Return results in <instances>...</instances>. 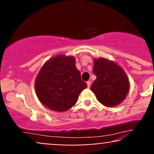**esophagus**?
Here are the masks:
<instances>
[{
  "label": "esophagus",
  "mask_w": 154,
  "mask_h": 154,
  "mask_svg": "<svg viewBox=\"0 0 154 154\" xmlns=\"http://www.w3.org/2000/svg\"><path fill=\"white\" fill-rule=\"evenodd\" d=\"M87 85H88V88H91V81H88Z\"/></svg>",
  "instance_id": "esophagus-1"
}]
</instances>
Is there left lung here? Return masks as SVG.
<instances>
[{
	"label": "left lung",
	"mask_w": 154,
	"mask_h": 154,
	"mask_svg": "<svg viewBox=\"0 0 154 154\" xmlns=\"http://www.w3.org/2000/svg\"><path fill=\"white\" fill-rule=\"evenodd\" d=\"M93 72L96 79L91 89L100 103L114 107L123 101L128 93L130 84L121 67L113 61L100 58L94 60Z\"/></svg>",
	"instance_id": "left-lung-1"
}]
</instances>
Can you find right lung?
I'll list each match as a JSON object with an SVG mask.
<instances>
[{
    "label": "right lung",
    "mask_w": 154,
    "mask_h": 154,
    "mask_svg": "<svg viewBox=\"0 0 154 154\" xmlns=\"http://www.w3.org/2000/svg\"><path fill=\"white\" fill-rule=\"evenodd\" d=\"M35 86L40 101L51 110L61 112L75 105L87 84L81 79L75 58L59 55L43 65Z\"/></svg>",
    "instance_id": "obj_1"
}]
</instances>
